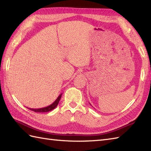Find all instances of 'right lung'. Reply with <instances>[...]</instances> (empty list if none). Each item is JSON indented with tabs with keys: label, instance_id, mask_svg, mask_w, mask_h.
<instances>
[{
	"label": "right lung",
	"instance_id": "1",
	"mask_svg": "<svg viewBox=\"0 0 151 151\" xmlns=\"http://www.w3.org/2000/svg\"><path fill=\"white\" fill-rule=\"evenodd\" d=\"M62 93H61L52 104H51L50 105L48 106H47V107H44L42 108H37V109H34V108H29V109L30 110L34 111L35 112H42V113H43V112L50 111L51 110H54V109L57 106L58 104L60 99H61V97H62Z\"/></svg>",
	"mask_w": 151,
	"mask_h": 151
}]
</instances>
